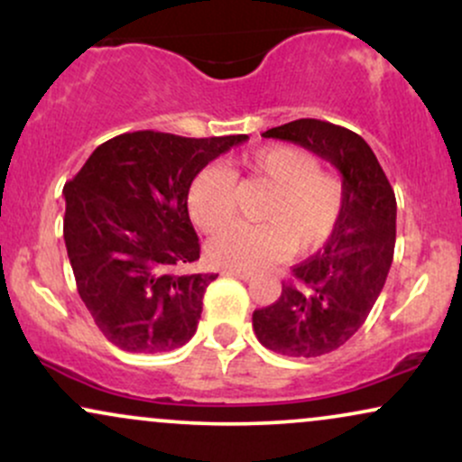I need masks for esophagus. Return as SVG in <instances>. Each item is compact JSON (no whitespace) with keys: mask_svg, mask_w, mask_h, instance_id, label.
Returning a JSON list of instances; mask_svg holds the SVG:
<instances>
[{"mask_svg":"<svg viewBox=\"0 0 462 462\" xmlns=\"http://www.w3.org/2000/svg\"><path fill=\"white\" fill-rule=\"evenodd\" d=\"M224 275H235V278H238V280H252L254 278L252 272H245V269H230V267L224 269Z\"/></svg>","mask_w":462,"mask_h":462,"instance_id":"34e87169","label":"esophagus"}]
</instances>
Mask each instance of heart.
I'll list each match as a JSON object with an SVG mask.
<instances>
[{
	"instance_id": "1",
	"label": "heart",
	"mask_w": 462,
	"mask_h": 462,
	"mask_svg": "<svg viewBox=\"0 0 462 462\" xmlns=\"http://www.w3.org/2000/svg\"><path fill=\"white\" fill-rule=\"evenodd\" d=\"M249 178L272 187L258 219L264 224H230L208 243V256L230 269L267 267L295 252H309L332 235L341 213V184L319 171L310 152L272 145L249 153L241 162ZM232 173H238L235 169ZM224 167H206L189 190V213L195 226L215 232L235 213V178Z\"/></svg>"
}]
</instances>
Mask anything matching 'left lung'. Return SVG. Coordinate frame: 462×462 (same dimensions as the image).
I'll return each instance as SVG.
<instances>
[{"instance_id":"left-lung-1","label":"left lung","mask_w":462,"mask_h":462,"mask_svg":"<svg viewBox=\"0 0 462 462\" xmlns=\"http://www.w3.org/2000/svg\"><path fill=\"white\" fill-rule=\"evenodd\" d=\"M301 145L338 169L341 213L326 247L295 264L272 306L254 310L258 341L275 354L315 358L338 349L363 326L386 282L395 249V193L356 132L298 119L264 132Z\"/></svg>"}]
</instances>
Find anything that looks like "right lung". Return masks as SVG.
<instances>
[{
  "mask_svg": "<svg viewBox=\"0 0 462 462\" xmlns=\"http://www.w3.org/2000/svg\"><path fill=\"white\" fill-rule=\"evenodd\" d=\"M245 141L125 132L102 143L65 184V245L78 293L113 346L169 352L198 330L217 273L187 272L199 258L189 189L206 164Z\"/></svg>",
  "mask_w": 462,
  "mask_h": 462,
  "instance_id": "1",
  "label": "right lung"
}]
</instances>
